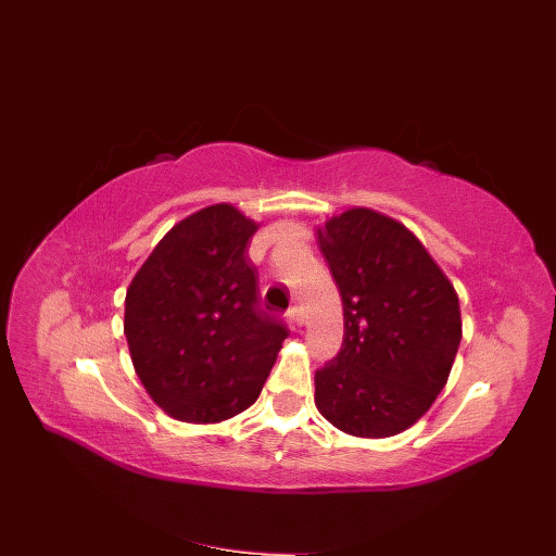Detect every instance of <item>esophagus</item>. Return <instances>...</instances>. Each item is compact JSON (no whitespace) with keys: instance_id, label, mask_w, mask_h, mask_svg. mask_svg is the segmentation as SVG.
<instances>
[{"instance_id":"1","label":"esophagus","mask_w":556,"mask_h":556,"mask_svg":"<svg viewBox=\"0 0 556 556\" xmlns=\"http://www.w3.org/2000/svg\"><path fill=\"white\" fill-rule=\"evenodd\" d=\"M289 320L293 323V325H302L304 323V312H302V306H291L289 309Z\"/></svg>"}]
</instances>
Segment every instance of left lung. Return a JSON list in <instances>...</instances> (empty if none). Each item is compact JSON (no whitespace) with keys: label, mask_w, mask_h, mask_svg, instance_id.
Listing matches in <instances>:
<instances>
[{"label":"left lung","mask_w":556,"mask_h":556,"mask_svg":"<svg viewBox=\"0 0 556 556\" xmlns=\"http://www.w3.org/2000/svg\"><path fill=\"white\" fill-rule=\"evenodd\" d=\"M343 302L341 351L316 371V405L343 433L389 438L446 384L460 345L454 286L403 224L353 208L318 229Z\"/></svg>","instance_id":"8db88e82"}]
</instances>
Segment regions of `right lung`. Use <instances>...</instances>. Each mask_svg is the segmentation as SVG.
Segmentation results:
<instances>
[{"label":"right lung","mask_w":556,"mask_h":556,"mask_svg":"<svg viewBox=\"0 0 556 556\" xmlns=\"http://www.w3.org/2000/svg\"><path fill=\"white\" fill-rule=\"evenodd\" d=\"M256 224L217 203L176 224L126 295L139 380L172 417L217 424L250 407L289 337L258 300L247 256Z\"/></svg>","instance_id":"obj_1"}]
</instances>
